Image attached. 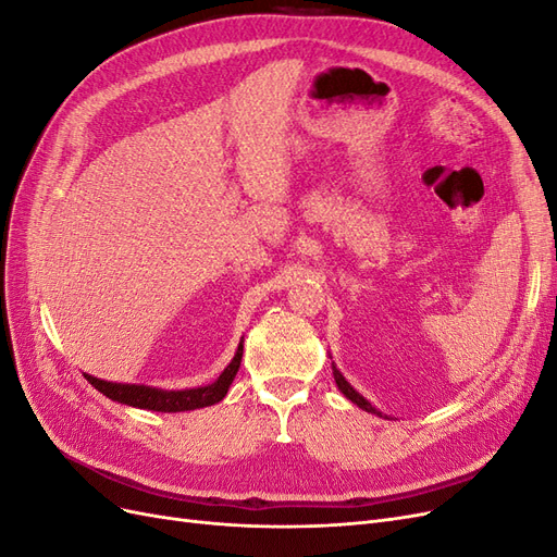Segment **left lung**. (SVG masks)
Listing matches in <instances>:
<instances>
[{"label":"left lung","mask_w":557,"mask_h":557,"mask_svg":"<svg viewBox=\"0 0 557 557\" xmlns=\"http://www.w3.org/2000/svg\"><path fill=\"white\" fill-rule=\"evenodd\" d=\"M332 374H334V381H336V385H339V391L352 401V404H358V407L360 409H364V411H369V413H376V416H381L374 407H372V404H369L360 393H356V391H352V387H350V383L342 376V372H339V369H336V367H332Z\"/></svg>","instance_id":"1"}]
</instances>
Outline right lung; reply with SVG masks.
<instances>
[{"label": "right lung", "mask_w": 557, "mask_h": 557, "mask_svg": "<svg viewBox=\"0 0 557 557\" xmlns=\"http://www.w3.org/2000/svg\"><path fill=\"white\" fill-rule=\"evenodd\" d=\"M242 356H244V344H239L237 356H234V360L225 367V372L218 376L215 383L205 387H193V391H158V387H148V385H125V383L99 381L88 374L83 376H86L99 393L107 395L113 401H121V404H127V407H137V409H148V411L176 413V411L211 407V404L221 401L227 395L234 376L239 372Z\"/></svg>", "instance_id": "add662e5"}]
</instances>
